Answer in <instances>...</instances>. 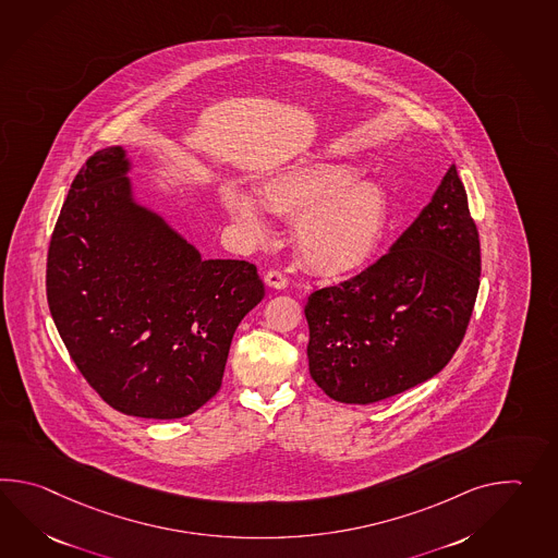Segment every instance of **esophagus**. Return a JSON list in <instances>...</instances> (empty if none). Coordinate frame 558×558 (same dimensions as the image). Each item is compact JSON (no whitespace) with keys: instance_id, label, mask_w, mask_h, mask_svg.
Masks as SVG:
<instances>
[{"instance_id":"1","label":"esophagus","mask_w":558,"mask_h":558,"mask_svg":"<svg viewBox=\"0 0 558 558\" xmlns=\"http://www.w3.org/2000/svg\"><path fill=\"white\" fill-rule=\"evenodd\" d=\"M264 282L270 286V288H276V290H282V288L288 286L284 274L278 272V270H268V272L264 274Z\"/></svg>"}]
</instances>
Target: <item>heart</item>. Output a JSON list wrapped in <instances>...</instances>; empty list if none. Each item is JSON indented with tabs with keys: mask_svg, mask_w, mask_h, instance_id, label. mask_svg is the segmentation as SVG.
Segmentation results:
<instances>
[{
	"mask_svg": "<svg viewBox=\"0 0 558 558\" xmlns=\"http://www.w3.org/2000/svg\"><path fill=\"white\" fill-rule=\"evenodd\" d=\"M356 175L350 163L310 160L276 173L260 186L266 210L284 220H298V256L314 272H356L368 264L385 235V187L374 180H356ZM223 202L238 222L260 232L264 220L254 199L230 190Z\"/></svg>",
	"mask_w": 558,
	"mask_h": 558,
	"instance_id": "b5f03b06",
	"label": "heart"
}]
</instances>
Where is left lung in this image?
Instances as JSON below:
<instances>
[{
  "instance_id": "obj_1",
  "label": "left lung",
  "mask_w": 558,
  "mask_h": 558,
  "mask_svg": "<svg viewBox=\"0 0 558 558\" xmlns=\"http://www.w3.org/2000/svg\"><path fill=\"white\" fill-rule=\"evenodd\" d=\"M478 284V230L450 166L388 254L310 294V376L344 404H372L426 383L459 350Z\"/></svg>"
}]
</instances>
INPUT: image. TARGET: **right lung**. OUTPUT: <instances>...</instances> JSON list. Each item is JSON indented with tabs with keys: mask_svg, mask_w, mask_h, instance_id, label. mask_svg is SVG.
<instances>
[{
	"mask_svg": "<svg viewBox=\"0 0 558 558\" xmlns=\"http://www.w3.org/2000/svg\"><path fill=\"white\" fill-rule=\"evenodd\" d=\"M125 170L124 149L106 148L75 173L48 248V304L106 404L182 418L220 390L232 336L264 284L250 262L202 260L132 202Z\"/></svg>",
	"mask_w": 558,
	"mask_h": 558,
	"instance_id": "add662e5",
	"label": "right lung"
}]
</instances>
